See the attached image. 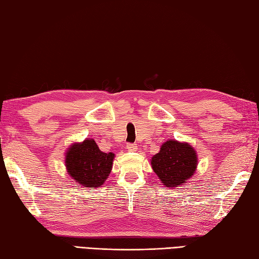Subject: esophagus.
I'll list each match as a JSON object with an SVG mask.
<instances>
[{"instance_id":"obj_1","label":"esophagus","mask_w":259,"mask_h":259,"mask_svg":"<svg viewBox=\"0 0 259 259\" xmlns=\"http://www.w3.org/2000/svg\"><path fill=\"white\" fill-rule=\"evenodd\" d=\"M125 148L128 149V151H136L137 149H138V146H137V144H126Z\"/></svg>"}]
</instances>
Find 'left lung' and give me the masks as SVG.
<instances>
[{"label": "left lung", "mask_w": 259, "mask_h": 259, "mask_svg": "<svg viewBox=\"0 0 259 259\" xmlns=\"http://www.w3.org/2000/svg\"><path fill=\"white\" fill-rule=\"evenodd\" d=\"M196 164V153L190 145L170 139L164 143L159 153L151 158L154 171L167 187L185 183L194 174Z\"/></svg>", "instance_id": "8db88e82"}]
</instances>
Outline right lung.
Listing matches in <instances>:
<instances>
[{"mask_svg": "<svg viewBox=\"0 0 259 259\" xmlns=\"http://www.w3.org/2000/svg\"><path fill=\"white\" fill-rule=\"evenodd\" d=\"M114 154L103 153L93 139L75 144L66 154L68 174L78 184L85 187L102 185L112 169Z\"/></svg>", "mask_w": 259, "mask_h": 259, "instance_id": "obj_1", "label": "right lung"}]
</instances>
